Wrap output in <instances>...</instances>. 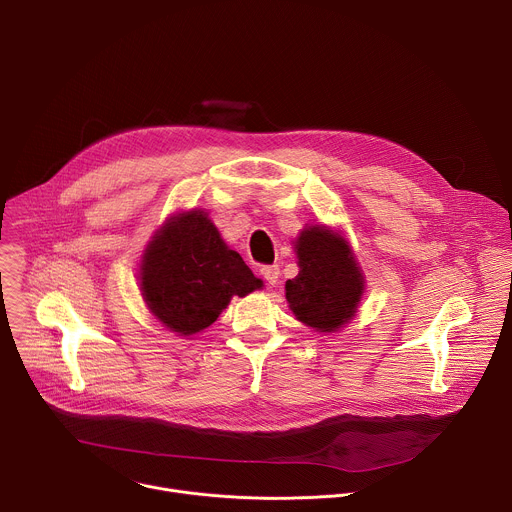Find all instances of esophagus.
Wrapping results in <instances>:
<instances>
[{"label":"esophagus","mask_w":512,"mask_h":512,"mask_svg":"<svg viewBox=\"0 0 512 512\" xmlns=\"http://www.w3.org/2000/svg\"><path fill=\"white\" fill-rule=\"evenodd\" d=\"M261 275L263 279L269 283V285H275L277 279H279V267L277 265H267L261 269Z\"/></svg>","instance_id":"1"}]
</instances>
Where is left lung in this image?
<instances>
[{
	"mask_svg": "<svg viewBox=\"0 0 512 512\" xmlns=\"http://www.w3.org/2000/svg\"><path fill=\"white\" fill-rule=\"evenodd\" d=\"M300 273L285 281V300L294 316L316 332H338L358 310L364 275L350 243L326 225L306 227L296 239Z\"/></svg>",
	"mask_w": 512,
	"mask_h": 512,
	"instance_id": "obj_1",
	"label": "left lung"
}]
</instances>
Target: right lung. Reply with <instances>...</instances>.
Returning a JSON list of instances; mask_svg holds the SVG:
<instances>
[{
	"label": "right lung",
	"mask_w": 512,
	"mask_h": 512,
	"mask_svg": "<svg viewBox=\"0 0 512 512\" xmlns=\"http://www.w3.org/2000/svg\"><path fill=\"white\" fill-rule=\"evenodd\" d=\"M263 281L218 233L208 212H176L154 233L139 263L141 298L170 332L190 338L208 328L233 296Z\"/></svg>",
	"instance_id": "obj_1"
}]
</instances>
